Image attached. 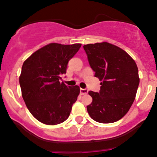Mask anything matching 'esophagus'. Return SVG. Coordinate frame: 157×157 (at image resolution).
I'll list each match as a JSON object with an SVG mask.
<instances>
[{"mask_svg":"<svg viewBox=\"0 0 157 157\" xmlns=\"http://www.w3.org/2000/svg\"><path fill=\"white\" fill-rule=\"evenodd\" d=\"M87 93H88V90H86V89H80V94L81 95L87 94Z\"/></svg>","mask_w":157,"mask_h":157,"instance_id":"esophagus-1","label":"esophagus"}]
</instances>
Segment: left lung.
Returning a JSON list of instances; mask_svg holds the SVG:
<instances>
[{
    "label": "left lung",
    "mask_w": 157,
    "mask_h": 157,
    "mask_svg": "<svg viewBox=\"0 0 157 157\" xmlns=\"http://www.w3.org/2000/svg\"><path fill=\"white\" fill-rule=\"evenodd\" d=\"M83 48L101 81L99 93H88L93 98L86 107L89 115L97 122H115L127 114L135 99L140 82L137 64L125 51L109 42L87 44Z\"/></svg>",
    "instance_id": "1"
}]
</instances>
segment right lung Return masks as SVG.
Segmentation results:
<instances>
[{
  "instance_id": "add662e5",
  "label": "right lung",
  "mask_w": 157,
  "mask_h": 157,
  "mask_svg": "<svg viewBox=\"0 0 157 157\" xmlns=\"http://www.w3.org/2000/svg\"><path fill=\"white\" fill-rule=\"evenodd\" d=\"M80 47L79 43H50L32 54L23 63L19 79L22 96L30 113L40 122L55 125L69 117L80 87L66 86L59 80Z\"/></svg>"
}]
</instances>
